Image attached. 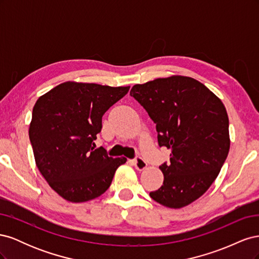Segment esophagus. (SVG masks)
<instances>
[{
  "mask_svg": "<svg viewBox=\"0 0 259 259\" xmlns=\"http://www.w3.org/2000/svg\"><path fill=\"white\" fill-rule=\"evenodd\" d=\"M133 164L138 170H143L147 167V162L142 158V156H137L136 159L133 160Z\"/></svg>",
  "mask_w": 259,
  "mask_h": 259,
  "instance_id": "esophagus-1",
  "label": "esophagus"
}]
</instances>
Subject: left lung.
<instances>
[{"mask_svg": "<svg viewBox=\"0 0 259 259\" xmlns=\"http://www.w3.org/2000/svg\"><path fill=\"white\" fill-rule=\"evenodd\" d=\"M130 95L155 123L159 146L171 151L160 165L163 185L150 197L169 208L189 205L214 183L228 155L224 104L204 84L182 75L136 84Z\"/></svg>", "mask_w": 259, "mask_h": 259, "instance_id": "8db88e82", "label": "left lung"}]
</instances>
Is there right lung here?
Segmentation results:
<instances>
[{
  "label": "right lung",
  "instance_id": "add662e5",
  "mask_svg": "<svg viewBox=\"0 0 259 259\" xmlns=\"http://www.w3.org/2000/svg\"><path fill=\"white\" fill-rule=\"evenodd\" d=\"M130 86L65 82L36 100L29 127L36 166L52 189L69 202L98 198L126 158H112L94 140L105 112Z\"/></svg>",
  "mask_w": 259,
  "mask_h": 259
}]
</instances>
